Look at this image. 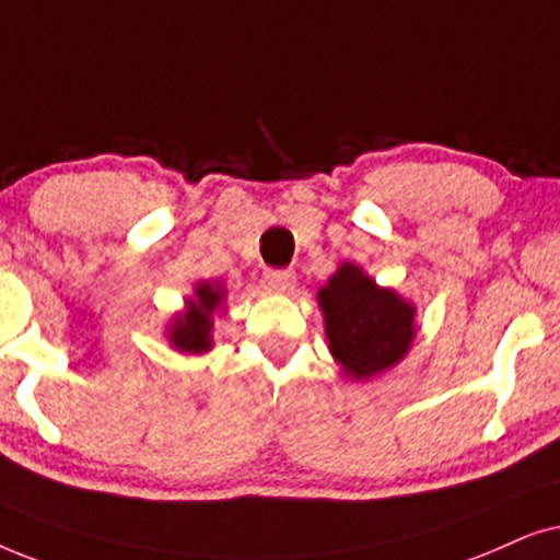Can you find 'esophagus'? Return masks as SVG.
<instances>
[{
  "mask_svg": "<svg viewBox=\"0 0 560 560\" xmlns=\"http://www.w3.org/2000/svg\"><path fill=\"white\" fill-rule=\"evenodd\" d=\"M264 284L273 292H292L296 284V273L292 268H266Z\"/></svg>",
  "mask_w": 560,
  "mask_h": 560,
  "instance_id": "esophagus-1",
  "label": "esophagus"
}]
</instances>
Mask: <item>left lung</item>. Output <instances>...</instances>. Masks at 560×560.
<instances>
[{
    "label": "left lung",
    "instance_id": "1",
    "mask_svg": "<svg viewBox=\"0 0 560 560\" xmlns=\"http://www.w3.org/2000/svg\"><path fill=\"white\" fill-rule=\"evenodd\" d=\"M330 353L348 376L369 378L394 366L415 338L412 304L378 289L361 268L342 264L317 294Z\"/></svg>",
    "mask_w": 560,
    "mask_h": 560
}]
</instances>
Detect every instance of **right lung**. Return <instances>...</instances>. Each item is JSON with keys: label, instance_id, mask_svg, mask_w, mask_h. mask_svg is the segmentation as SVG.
Here are the masks:
<instances>
[{"label": "right lung", "instance_id": "1", "mask_svg": "<svg viewBox=\"0 0 560 560\" xmlns=\"http://www.w3.org/2000/svg\"><path fill=\"white\" fill-rule=\"evenodd\" d=\"M225 292L212 289L210 284L197 287V300H189V310L186 315H178L174 327H171V342L184 353H205L210 350L212 338V312L218 310V304Z\"/></svg>", "mask_w": 560, "mask_h": 560}]
</instances>
